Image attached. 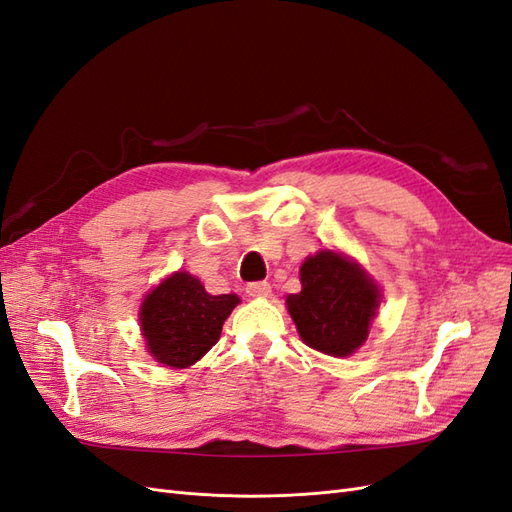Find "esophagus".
I'll list each match as a JSON object with an SVG mask.
<instances>
[{"instance_id": "34e87169", "label": "esophagus", "mask_w": 512, "mask_h": 512, "mask_svg": "<svg viewBox=\"0 0 512 512\" xmlns=\"http://www.w3.org/2000/svg\"><path fill=\"white\" fill-rule=\"evenodd\" d=\"M247 294L250 297H258V299H265L271 294V284L269 282H252L247 284Z\"/></svg>"}]
</instances>
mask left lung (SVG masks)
<instances>
[{
  "mask_svg": "<svg viewBox=\"0 0 512 512\" xmlns=\"http://www.w3.org/2000/svg\"><path fill=\"white\" fill-rule=\"evenodd\" d=\"M380 288L359 262L322 250L301 265V292L286 305L303 342L329 356H350L369 335Z\"/></svg>",
  "mask_w": 512,
  "mask_h": 512,
  "instance_id": "8db88e82",
  "label": "left lung"
}]
</instances>
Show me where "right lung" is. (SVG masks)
Returning a JSON list of instances; mask_svg holds the SVG:
<instances>
[{"instance_id": "add662e5", "label": "right lung", "mask_w": 512, "mask_h": 512, "mask_svg": "<svg viewBox=\"0 0 512 512\" xmlns=\"http://www.w3.org/2000/svg\"><path fill=\"white\" fill-rule=\"evenodd\" d=\"M239 301L237 294H209L188 271L173 273L141 305L147 350L166 367L194 365L218 344L222 324Z\"/></svg>"}]
</instances>
